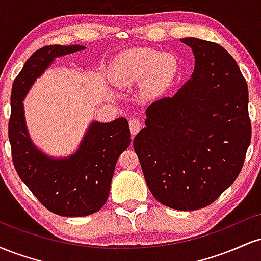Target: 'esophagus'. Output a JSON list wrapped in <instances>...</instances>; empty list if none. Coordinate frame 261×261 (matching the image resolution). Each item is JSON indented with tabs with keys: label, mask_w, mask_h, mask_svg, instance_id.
<instances>
[{
	"label": "esophagus",
	"mask_w": 261,
	"mask_h": 261,
	"mask_svg": "<svg viewBox=\"0 0 261 261\" xmlns=\"http://www.w3.org/2000/svg\"><path fill=\"white\" fill-rule=\"evenodd\" d=\"M128 126H130L131 135H133V136H135V135L139 133L140 128L142 127V122H141L140 119L133 118L130 121H128Z\"/></svg>",
	"instance_id": "esophagus-1"
}]
</instances>
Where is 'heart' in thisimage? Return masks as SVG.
I'll return each mask as SVG.
<instances>
[{
  "label": "heart",
  "instance_id": "b5f03b06",
  "mask_svg": "<svg viewBox=\"0 0 261 261\" xmlns=\"http://www.w3.org/2000/svg\"><path fill=\"white\" fill-rule=\"evenodd\" d=\"M179 73V61L170 53L151 47H133L114 60L112 77L116 85L127 86L143 81L146 91L162 94L174 83Z\"/></svg>",
  "mask_w": 261,
  "mask_h": 261
}]
</instances>
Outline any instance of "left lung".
Segmentation results:
<instances>
[{
  "instance_id": "left-lung-1",
  "label": "left lung",
  "mask_w": 261,
  "mask_h": 261,
  "mask_svg": "<svg viewBox=\"0 0 261 261\" xmlns=\"http://www.w3.org/2000/svg\"><path fill=\"white\" fill-rule=\"evenodd\" d=\"M195 67L173 97L146 109V127L134 139L149 191L179 211L206 207L241 173L249 147L248 86L221 45L180 39Z\"/></svg>"
}]
</instances>
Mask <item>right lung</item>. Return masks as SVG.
Wrapping results in <instances>:
<instances>
[{
    "label": "right lung",
    "instance_id": "right-lung-1",
    "mask_svg": "<svg viewBox=\"0 0 261 261\" xmlns=\"http://www.w3.org/2000/svg\"><path fill=\"white\" fill-rule=\"evenodd\" d=\"M85 49L82 45H49L37 50L16 77L11 93L8 137L14 168L45 207L67 217L88 216L107 202L116 161L131 143L127 120H93L77 151L56 158L45 154L33 143L23 100L54 60Z\"/></svg>",
    "mask_w": 261,
    "mask_h": 261
}]
</instances>
